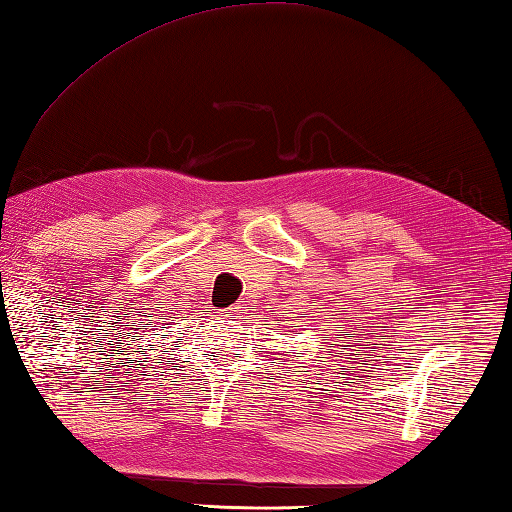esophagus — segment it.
<instances>
[{"mask_svg":"<svg viewBox=\"0 0 512 512\" xmlns=\"http://www.w3.org/2000/svg\"><path fill=\"white\" fill-rule=\"evenodd\" d=\"M239 311V306H228V309H226V315H228V318H235V313Z\"/></svg>","mask_w":512,"mask_h":512,"instance_id":"esophagus-1","label":"esophagus"}]
</instances>
